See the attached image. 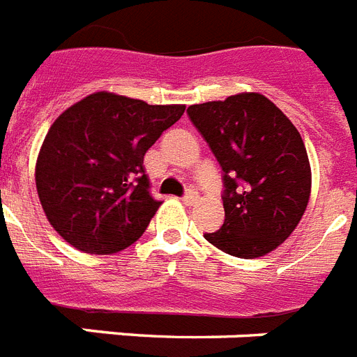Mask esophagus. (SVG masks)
<instances>
[{
    "instance_id": "1",
    "label": "esophagus",
    "mask_w": 357,
    "mask_h": 357,
    "mask_svg": "<svg viewBox=\"0 0 357 357\" xmlns=\"http://www.w3.org/2000/svg\"><path fill=\"white\" fill-rule=\"evenodd\" d=\"M182 201H184V204H188V206H193V204L199 201V193H197L195 190H188V192L184 193V197H182Z\"/></svg>"
}]
</instances>
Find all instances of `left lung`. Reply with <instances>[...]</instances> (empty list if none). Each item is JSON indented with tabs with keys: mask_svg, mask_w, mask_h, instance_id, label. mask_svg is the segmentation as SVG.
<instances>
[{
	"mask_svg": "<svg viewBox=\"0 0 357 357\" xmlns=\"http://www.w3.org/2000/svg\"><path fill=\"white\" fill-rule=\"evenodd\" d=\"M188 116L223 169L225 223L204 238L236 258L275 250L295 230L312 192L295 125L261 93L192 105Z\"/></svg>",
	"mask_w": 357,
	"mask_h": 357,
	"instance_id": "left-lung-1",
	"label": "left lung"
}]
</instances>
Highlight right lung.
<instances>
[{
    "label": "right lung",
    "instance_id": "add662e5",
    "mask_svg": "<svg viewBox=\"0 0 357 357\" xmlns=\"http://www.w3.org/2000/svg\"><path fill=\"white\" fill-rule=\"evenodd\" d=\"M184 110L96 92L62 112L36 160V190L51 227L90 255L132 245L162 204L149 192L144 155Z\"/></svg>",
    "mask_w": 357,
    "mask_h": 357
}]
</instances>
